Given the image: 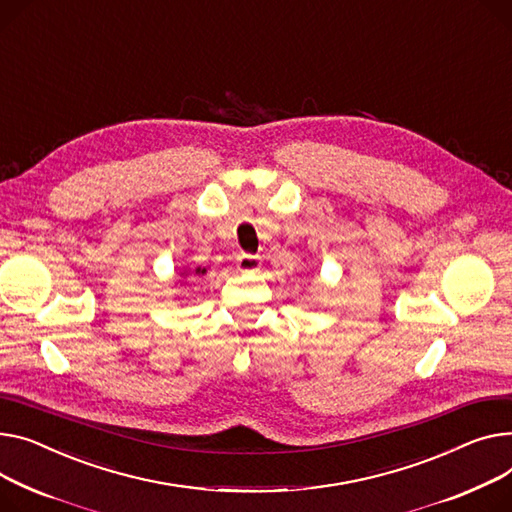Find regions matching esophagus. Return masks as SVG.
Here are the masks:
<instances>
[{"label":"esophagus","instance_id":"1","mask_svg":"<svg viewBox=\"0 0 512 512\" xmlns=\"http://www.w3.org/2000/svg\"><path fill=\"white\" fill-rule=\"evenodd\" d=\"M259 265H261V261H259L257 255L243 253V255L236 257V269L241 271V274H255V271L259 269Z\"/></svg>","mask_w":512,"mask_h":512}]
</instances>
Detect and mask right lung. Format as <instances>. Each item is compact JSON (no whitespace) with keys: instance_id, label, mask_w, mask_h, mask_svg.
Here are the masks:
<instances>
[{"instance_id":"1","label":"right lung","mask_w":512,"mask_h":512,"mask_svg":"<svg viewBox=\"0 0 512 512\" xmlns=\"http://www.w3.org/2000/svg\"><path fill=\"white\" fill-rule=\"evenodd\" d=\"M206 271H208L206 267H189V265H185V267L181 269L179 276L185 280V278H189L191 274H193V276H203V274H206Z\"/></svg>"}]
</instances>
